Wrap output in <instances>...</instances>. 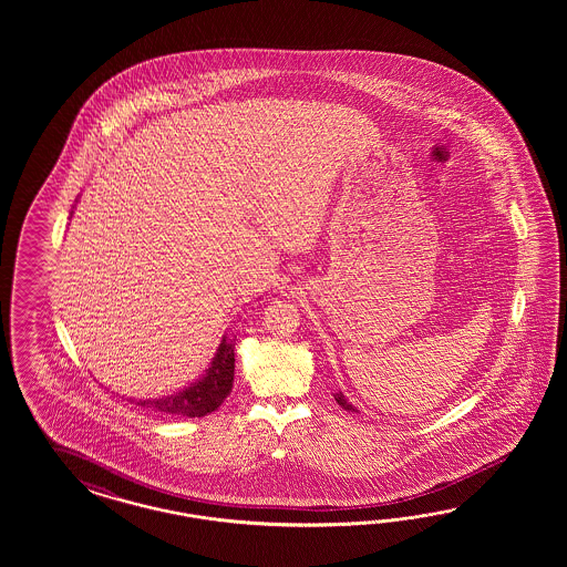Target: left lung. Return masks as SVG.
Segmentation results:
<instances>
[{
    "label": "left lung",
    "instance_id": "left-lung-1",
    "mask_svg": "<svg viewBox=\"0 0 567 567\" xmlns=\"http://www.w3.org/2000/svg\"><path fill=\"white\" fill-rule=\"evenodd\" d=\"M334 401H337L343 410H347V412H358V408H353V405L347 401V396H344L341 391H339V393H334Z\"/></svg>",
    "mask_w": 567,
    "mask_h": 567
}]
</instances>
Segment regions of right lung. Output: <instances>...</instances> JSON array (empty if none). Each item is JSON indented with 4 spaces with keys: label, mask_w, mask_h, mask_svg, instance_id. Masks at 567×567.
I'll list each match as a JSON object with an SVG mask.
<instances>
[{
    "label": "right lung",
    "mask_w": 567,
    "mask_h": 567,
    "mask_svg": "<svg viewBox=\"0 0 567 567\" xmlns=\"http://www.w3.org/2000/svg\"><path fill=\"white\" fill-rule=\"evenodd\" d=\"M233 380H235V339H228L224 334L204 377L197 378L195 382H190L189 386L171 395L155 396V399H128V401L166 415L202 417L223 405L224 399L233 391Z\"/></svg>",
    "instance_id": "right-lung-1"
}]
</instances>
